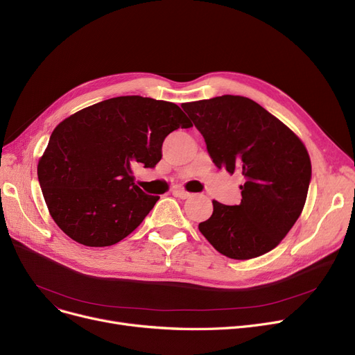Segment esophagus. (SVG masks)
<instances>
[{
	"label": "esophagus",
	"instance_id": "1",
	"mask_svg": "<svg viewBox=\"0 0 355 355\" xmlns=\"http://www.w3.org/2000/svg\"><path fill=\"white\" fill-rule=\"evenodd\" d=\"M174 196L180 197L181 200H187V198H190L193 194H190V193H187V191H184V190H175V191H174Z\"/></svg>",
	"mask_w": 355,
	"mask_h": 355
}]
</instances>
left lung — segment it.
Here are the masks:
<instances>
[{"label": "left lung", "mask_w": 355, "mask_h": 355, "mask_svg": "<svg viewBox=\"0 0 355 355\" xmlns=\"http://www.w3.org/2000/svg\"><path fill=\"white\" fill-rule=\"evenodd\" d=\"M217 168L245 177L239 206L213 201L198 225L213 248L246 260L276 248L305 206L311 159L305 145L277 118L249 98L225 95L182 103Z\"/></svg>", "instance_id": "1"}]
</instances>
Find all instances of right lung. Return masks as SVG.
Returning a JSON list of instances; mask_svg holds the SVG:
<instances>
[{"label":"right lung","instance_id":"add662e5","mask_svg":"<svg viewBox=\"0 0 355 355\" xmlns=\"http://www.w3.org/2000/svg\"><path fill=\"white\" fill-rule=\"evenodd\" d=\"M190 126L175 103L142 96L112 98L60 122L37 166L55 225L90 248L132 233L159 200L135 185L134 165L154 168L166 135Z\"/></svg>","mask_w":355,"mask_h":355}]
</instances>
